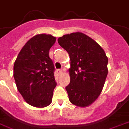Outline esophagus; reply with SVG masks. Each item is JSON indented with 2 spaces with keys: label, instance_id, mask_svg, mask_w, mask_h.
I'll return each instance as SVG.
<instances>
[{
  "label": "esophagus",
  "instance_id": "1",
  "mask_svg": "<svg viewBox=\"0 0 129 129\" xmlns=\"http://www.w3.org/2000/svg\"><path fill=\"white\" fill-rule=\"evenodd\" d=\"M57 73L58 74H61V73H62V70H61V69H58Z\"/></svg>",
  "mask_w": 129,
  "mask_h": 129
}]
</instances>
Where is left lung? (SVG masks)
I'll return each mask as SVG.
<instances>
[{"instance_id":"obj_1","label":"left lung","mask_w":129,"mask_h":129,"mask_svg":"<svg viewBox=\"0 0 129 129\" xmlns=\"http://www.w3.org/2000/svg\"><path fill=\"white\" fill-rule=\"evenodd\" d=\"M58 42L70 56L71 81L66 87L72 104L87 107L102 92L108 73V58L101 46L81 32L65 35Z\"/></svg>"}]
</instances>
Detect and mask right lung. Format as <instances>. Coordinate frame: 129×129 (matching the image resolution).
I'll list each match as a JSON object with an SVG mask.
<instances>
[{"instance_id":"add662e5","label":"right lung","mask_w":129,"mask_h":129,"mask_svg":"<svg viewBox=\"0 0 129 129\" xmlns=\"http://www.w3.org/2000/svg\"><path fill=\"white\" fill-rule=\"evenodd\" d=\"M55 42L56 37L51 35H35L22 47L14 63L17 90L29 105L36 107H46L52 101L56 82L49 53Z\"/></svg>"}]
</instances>
